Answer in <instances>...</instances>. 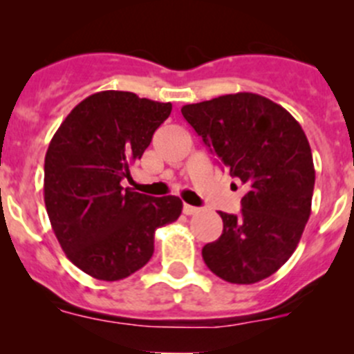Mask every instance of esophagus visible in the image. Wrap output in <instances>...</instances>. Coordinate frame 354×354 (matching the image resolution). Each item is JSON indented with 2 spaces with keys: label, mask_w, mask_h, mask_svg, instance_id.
<instances>
[{
  "label": "esophagus",
  "mask_w": 354,
  "mask_h": 354,
  "mask_svg": "<svg viewBox=\"0 0 354 354\" xmlns=\"http://www.w3.org/2000/svg\"><path fill=\"white\" fill-rule=\"evenodd\" d=\"M198 212V207H194V205H188V203H185L183 205V214H187V216H194V214Z\"/></svg>",
  "instance_id": "obj_1"
}]
</instances>
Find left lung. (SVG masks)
I'll use <instances>...</instances> for the list:
<instances>
[{
    "mask_svg": "<svg viewBox=\"0 0 354 354\" xmlns=\"http://www.w3.org/2000/svg\"><path fill=\"white\" fill-rule=\"evenodd\" d=\"M230 174L245 185L240 214L219 212L223 234L202 248L221 279L253 284L272 276L299 243L312 210L315 167L298 121L252 92L181 108Z\"/></svg>",
    "mask_w": 354,
    "mask_h": 354,
    "instance_id": "left-lung-1",
    "label": "left lung"
}]
</instances>
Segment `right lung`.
Listing matches in <instances>:
<instances>
[{
  "instance_id": "1",
  "label": "right lung",
  "mask_w": 354,
  "mask_h": 354,
  "mask_svg": "<svg viewBox=\"0 0 354 354\" xmlns=\"http://www.w3.org/2000/svg\"><path fill=\"white\" fill-rule=\"evenodd\" d=\"M171 102L104 91L75 106L44 160V202L68 259L99 281H120L151 260L156 230L180 217L178 197L121 187L171 114Z\"/></svg>"
}]
</instances>
